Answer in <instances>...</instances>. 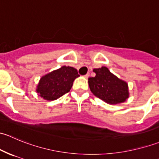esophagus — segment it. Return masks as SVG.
<instances>
[{
	"label": "esophagus",
	"mask_w": 159,
	"mask_h": 159,
	"mask_svg": "<svg viewBox=\"0 0 159 159\" xmlns=\"http://www.w3.org/2000/svg\"><path fill=\"white\" fill-rule=\"evenodd\" d=\"M84 78H89V73H88V74H86V75H84Z\"/></svg>",
	"instance_id": "1"
}]
</instances>
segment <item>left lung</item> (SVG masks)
I'll return each instance as SVG.
<instances>
[{"instance_id": "obj_1", "label": "left lung", "mask_w": 159, "mask_h": 159, "mask_svg": "<svg viewBox=\"0 0 159 159\" xmlns=\"http://www.w3.org/2000/svg\"><path fill=\"white\" fill-rule=\"evenodd\" d=\"M95 77L89 78L90 90L94 96L110 105L125 102L129 97V85L103 66L94 68Z\"/></svg>"}]
</instances>
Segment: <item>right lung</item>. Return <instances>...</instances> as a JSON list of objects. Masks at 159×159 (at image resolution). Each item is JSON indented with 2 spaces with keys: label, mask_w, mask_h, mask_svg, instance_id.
Returning <instances> with one entry per match:
<instances>
[{
  "label": "right lung",
  "mask_w": 159,
  "mask_h": 159,
  "mask_svg": "<svg viewBox=\"0 0 159 159\" xmlns=\"http://www.w3.org/2000/svg\"><path fill=\"white\" fill-rule=\"evenodd\" d=\"M78 77L77 69L70 66H62L41 77L37 85L36 92L46 101L56 100L69 92L74 81Z\"/></svg>",
  "instance_id": "obj_1"
}]
</instances>
